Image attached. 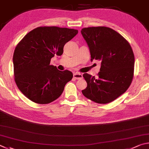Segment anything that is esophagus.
Segmentation results:
<instances>
[{
    "instance_id": "1",
    "label": "esophagus",
    "mask_w": 149,
    "mask_h": 149,
    "mask_svg": "<svg viewBox=\"0 0 149 149\" xmlns=\"http://www.w3.org/2000/svg\"><path fill=\"white\" fill-rule=\"evenodd\" d=\"M73 78L75 79H82V75L81 73H79V72H75L73 74Z\"/></svg>"
}]
</instances>
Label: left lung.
Returning <instances> with one entry per match:
<instances>
[{
	"label": "left lung",
	"instance_id": "1",
	"mask_svg": "<svg viewBox=\"0 0 149 149\" xmlns=\"http://www.w3.org/2000/svg\"><path fill=\"white\" fill-rule=\"evenodd\" d=\"M83 37L90 48L91 61H101L97 77L84 73L86 97L95 103L112 102L128 89L134 73L135 57L130 43L120 34L107 27L83 28Z\"/></svg>",
	"mask_w": 149,
	"mask_h": 149
}]
</instances>
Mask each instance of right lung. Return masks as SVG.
<instances>
[{
	"label": "right lung",
	"mask_w": 149,
	"mask_h": 149,
	"mask_svg": "<svg viewBox=\"0 0 149 149\" xmlns=\"http://www.w3.org/2000/svg\"><path fill=\"white\" fill-rule=\"evenodd\" d=\"M77 33L73 29L42 26L31 31L17 44L13 56L14 80L29 100L48 104L61 95L72 73L61 71L49 63L54 55L61 56L65 44Z\"/></svg>",
	"instance_id": "1"
}]
</instances>
